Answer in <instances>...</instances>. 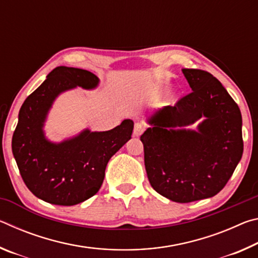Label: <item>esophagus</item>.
Wrapping results in <instances>:
<instances>
[{
	"mask_svg": "<svg viewBox=\"0 0 258 258\" xmlns=\"http://www.w3.org/2000/svg\"><path fill=\"white\" fill-rule=\"evenodd\" d=\"M146 130V125L142 123V121H137V123L134 124V131L133 133L135 137H140L143 132H145Z\"/></svg>",
	"mask_w": 258,
	"mask_h": 258,
	"instance_id": "34e87169",
	"label": "esophagus"
}]
</instances>
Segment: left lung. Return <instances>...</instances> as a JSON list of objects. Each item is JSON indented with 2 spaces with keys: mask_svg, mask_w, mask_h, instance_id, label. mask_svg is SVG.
I'll return each mask as SVG.
<instances>
[{
  "mask_svg": "<svg viewBox=\"0 0 258 258\" xmlns=\"http://www.w3.org/2000/svg\"><path fill=\"white\" fill-rule=\"evenodd\" d=\"M192 92L149 119L141 135L145 165L154 190L175 203L217 195L232 176L243 152L238 104L211 73L183 68ZM205 116L197 133L173 130Z\"/></svg>",
  "mask_w": 258,
  "mask_h": 258,
  "instance_id": "left-lung-1",
  "label": "left lung"
}]
</instances>
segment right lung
I'll use <instances>...</instances> for the list:
<instances>
[{
	"instance_id": "add662e5",
	"label": "right lung",
	"mask_w": 258,
	"mask_h": 258,
	"mask_svg": "<svg viewBox=\"0 0 258 258\" xmlns=\"http://www.w3.org/2000/svg\"><path fill=\"white\" fill-rule=\"evenodd\" d=\"M98 83V77L84 69L56 67L20 108L12 152L25 184L46 203L73 206L94 196L109 159L131 139V119L107 132L86 130L59 145L44 138L42 126L56 95L76 86L93 89Z\"/></svg>"
}]
</instances>
